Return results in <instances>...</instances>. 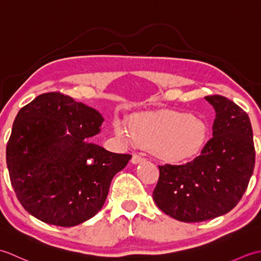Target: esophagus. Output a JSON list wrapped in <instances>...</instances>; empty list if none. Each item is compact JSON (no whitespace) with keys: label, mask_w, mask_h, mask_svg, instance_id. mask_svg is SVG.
<instances>
[{"label":"esophagus","mask_w":261,"mask_h":261,"mask_svg":"<svg viewBox=\"0 0 261 261\" xmlns=\"http://www.w3.org/2000/svg\"><path fill=\"white\" fill-rule=\"evenodd\" d=\"M143 160H146V158L142 157L141 154H139V153H134V156H132L131 162L134 163V164H139V163L143 162Z\"/></svg>","instance_id":"obj_1"}]
</instances>
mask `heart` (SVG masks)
Listing matches in <instances>:
<instances>
[{"mask_svg": "<svg viewBox=\"0 0 261 261\" xmlns=\"http://www.w3.org/2000/svg\"><path fill=\"white\" fill-rule=\"evenodd\" d=\"M115 131L127 140L153 148L160 157L173 162L191 157L202 145L205 135L201 121L178 112L142 114L135 120L132 130L118 122Z\"/></svg>", "mask_w": 261, "mask_h": 261, "instance_id": "obj_1", "label": "heart"}]
</instances>
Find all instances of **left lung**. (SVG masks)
Here are the masks:
<instances>
[{
    "instance_id": "8db88e82",
    "label": "left lung",
    "mask_w": 261,
    "mask_h": 261,
    "mask_svg": "<svg viewBox=\"0 0 261 261\" xmlns=\"http://www.w3.org/2000/svg\"><path fill=\"white\" fill-rule=\"evenodd\" d=\"M215 119L213 137L185 165L159 166L152 197L164 213L182 222H202L230 212L245 194L254 168L248 114L222 95H208Z\"/></svg>"
}]
</instances>
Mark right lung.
Listing matches in <instances>:
<instances>
[{
  "label": "right lung",
  "instance_id": "1",
  "mask_svg": "<svg viewBox=\"0 0 261 261\" xmlns=\"http://www.w3.org/2000/svg\"><path fill=\"white\" fill-rule=\"evenodd\" d=\"M102 122L96 110L59 92L41 94L19 111L7 165L16 197L31 215L74 226L102 208L111 180L131 159L87 141Z\"/></svg>",
  "mask_w": 261,
  "mask_h": 261
}]
</instances>
